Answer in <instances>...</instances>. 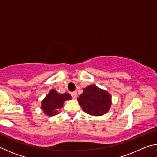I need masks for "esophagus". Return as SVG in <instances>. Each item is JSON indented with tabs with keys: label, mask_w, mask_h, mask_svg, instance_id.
<instances>
[{
	"label": "esophagus",
	"mask_w": 157,
	"mask_h": 157,
	"mask_svg": "<svg viewBox=\"0 0 157 157\" xmlns=\"http://www.w3.org/2000/svg\"><path fill=\"white\" fill-rule=\"evenodd\" d=\"M71 95H72V97L74 98V99H75V98L78 97V94H77L76 91H74L71 93Z\"/></svg>",
	"instance_id": "obj_1"
}]
</instances>
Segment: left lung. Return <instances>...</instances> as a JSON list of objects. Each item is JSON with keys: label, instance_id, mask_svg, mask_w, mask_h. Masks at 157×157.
<instances>
[{"label": "left lung", "instance_id": "left-lung-1", "mask_svg": "<svg viewBox=\"0 0 157 157\" xmlns=\"http://www.w3.org/2000/svg\"><path fill=\"white\" fill-rule=\"evenodd\" d=\"M83 93L78 98L79 105L89 115L100 116L107 113L111 105V95L104 89L94 84L83 89Z\"/></svg>", "mask_w": 157, "mask_h": 157}]
</instances>
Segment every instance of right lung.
Instances as JSON below:
<instances>
[{
	"label": "right lung",
	"mask_w": 157,
	"mask_h": 157,
	"mask_svg": "<svg viewBox=\"0 0 157 157\" xmlns=\"http://www.w3.org/2000/svg\"><path fill=\"white\" fill-rule=\"evenodd\" d=\"M71 99L72 97L68 93L62 94L51 89L42 100L41 109L48 116H53L58 113V110L62 108L66 100Z\"/></svg>",
	"instance_id": "add662e5"
}]
</instances>
